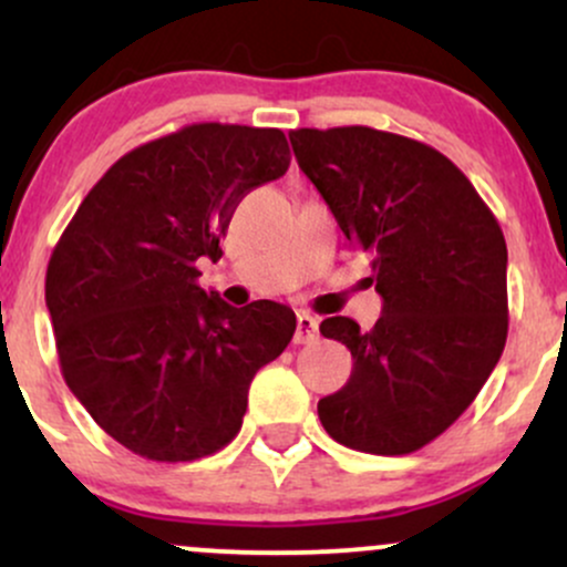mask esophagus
<instances>
[{"instance_id": "1", "label": "esophagus", "mask_w": 567, "mask_h": 567, "mask_svg": "<svg viewBox=\"0 0 567 567\" xmlns=\"http://www.w3.org/2000/svg\"><path fill=\"white\" fill-rule=\"evenodd\" d=\"M317 338V320L311 315H301L296 317V336H292V341L296 343H311Z\"/></svg>"}]
</instances>
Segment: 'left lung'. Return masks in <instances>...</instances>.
Returning <instances> with one entry per match:
<instances>
[{
  "label": "left lung",
  "instance_id": "8db88e82",
  "mask_svg": "<svg viewBox=\"0 0 567 567\" xmlns=\"http://www.w3.org/2000/svg\"><path fill=\"white\" fill-rule=\"evenodd\" d=\"M306 178L349 243L373 258L383 298L370 330L328 317L351 351L347 386L317 413L341 445L405 455L472 405L506 343V243L464 173L426 143L351 125L290 133Z\"/></svg>",
  "mask_w": 567,
  "mask_h": 567
}]
</instances>
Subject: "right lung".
<instances>
[{
    "instance_id": "add662e5",
    "label": "right lung",
    "mask_w": 567,
    "mask_h": 567,
    "mask_svg": "<svg viewBox=\"0 0 567 567\" xmlns=\"http://www.w3.org/2000/svg\"><path fill=\"white\" fill-rule=\"evenodd\" d=\"M288 165L282 130L188 125L116 159L58 239L44 301L61 373L127 451L175 464L229 445L252 375L290 343L292 309H234L194 266Z\"/></svg>"
}]
</instances>
